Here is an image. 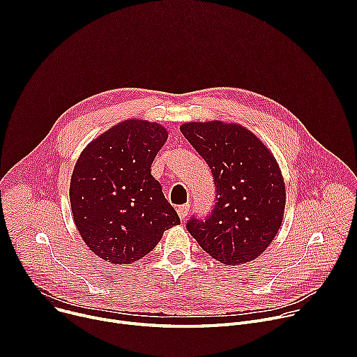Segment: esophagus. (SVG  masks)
Segmentation results:
<instances>
[{"mask_svg": "<svg viewBox=\"0 0 357 357\" xmlns=\"http://www.w3.org/2000/svg\"><path fill=\"white\" fill-rule=\"evenodd\" d=\"M176 212H178V216L181 218V220H185V218L188 216V212H189V203H186V205L178 206Z\"/></svg>", "mask_w": 357, "mask_h": 357, "instance_id": "1", "label": "esophagus"}]
</instances>
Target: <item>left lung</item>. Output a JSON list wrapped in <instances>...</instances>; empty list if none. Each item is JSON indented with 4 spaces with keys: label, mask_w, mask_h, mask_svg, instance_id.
<instances>
[{
    "label": "left lung",
    "mask_w": 357,
    "mask_h": 357,
    "mask_svg": "<svg viewBox=\"0 0 357 357\" xmlns=\"http://www.w3.org/2000/svg\"><path fill=\"white\" fill-rule=\"evenodd\" d=\"M181 132L209 165L216 203L212 213L186 223L211 257L238 266L256 260L280 230L285 183L270 149L250 130L223 121L185 123Z\"/></svg>",
    "instance_id": "1"
}]
</instances>
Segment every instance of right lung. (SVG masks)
<instances>
[{
    "label": "right lung",
    "instance_id": "right-lung-1",
    "mask_svg": "<svg viewBox=\"0 0 357 357\" xmlns=\"http://www.w3.org/2000/svg\"><path fill=\"white\" fill-rule=\"evenodd\" d=\"M168 139L157 123L126 120L93 139L80 154L70 179L75 225L101 260L131 264L181 223L151 175V165Z\"/></svg>",
    "mask_w": 357,
    "mask_h": 357
}]
</instances>
